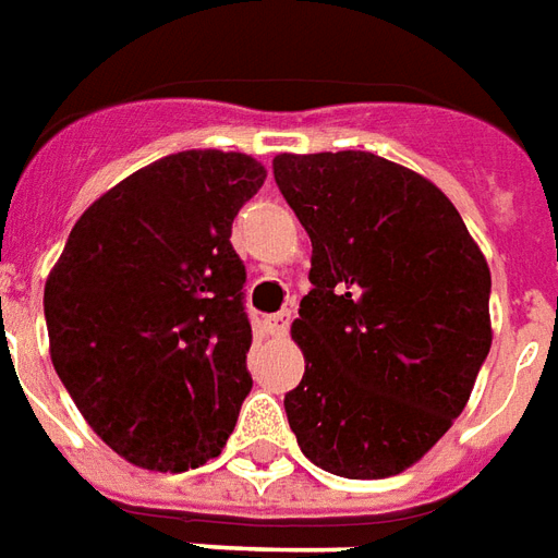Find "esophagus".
<instances>
[{
    "instance_id": "esophagus-1",
    "label": "esophagus",
    "mask_w": 558,
    "mask_h": 558,
    "mask_svg": "<svg viewBox=\"0 0 558 558\" xmlns=\"http://www.w3.org/2000/svg\"><path fill=\"white\" fill-rule=\"evenodd\" d=\"M268 323V331H271V335H287V331H290V323H292V311L290 307H283V311H278V314H271L266 319Z\"/></svg>"
}]
</instances>
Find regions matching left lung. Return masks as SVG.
<instances>
[{
  "instance_id": "left-lung-1",
  "label": "left lung",
  "mask_w": 558,
  "mask_h": 558,
  "mask_svg": "<svg viewBox=\"0 0 558 558\" xmlns=\"http://www.w3.org/2000/svg\"><path fill=\"white\" fill-rule=\"evenodd\" d=\"M271 170L314 244L292 433L331 475H398L463 412L490 352L487 259L436 184L379 155H278Z\"/></svg>"
}]
</instances>
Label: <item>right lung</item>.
<instances>
[{
  "instance_id": "1",
  "label": "right lung",
  "mask_w": 558,
  "mask_h": 558,
  "mask_svg": "<svg viewBox=\"0 0 558 558\" xmlns=\"http://www.w3.org/2000/svg\"><path fill=\"white\" fill-rule=\"evenodd\" d=\"M263 182L266 167L242 151L167 155L83 211L47 278L56 374L134 466H203L235 427L254 379L230 235Z\"/></svg>"
}]
</instances>
